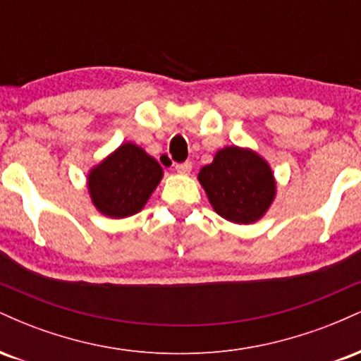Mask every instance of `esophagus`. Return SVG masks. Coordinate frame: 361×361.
I'll return each mask as SVG.
<instances>
[{"label": "esophagus", "instance_id": "34e87169", "mask_svg": "<svg viewBox=\"0 0 361 361\" xmlns=\"http://www.w3.org/2000/svg\"><path fill=\"white\" fill-rule=\"evenodd\" d=\"M176 171L180 173V175H188V173L192 171V163H190V161H185V163L176 164Z\"/></svg>", "mask_w": 361, "mask_h": 361}]
</instances>
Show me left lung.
<instances>
[{
    "label": "left lung",
    "instance_id": "obj_1",
    "mask_svg": "<svg viewBox=\"0 0 361 361\" xmlns=\"http://www.w3.org/2000/svg\"><path fill=\"white\" fill-rule=\"evenodd\" d=\"M209 202L221 217L256 222L275 198V180L267 161L251 149L224 147L198 173Z\"/></svg>",
    "mask_w": 361,
    "mask_h": 361
}]
</instances>
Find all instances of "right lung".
Wrapping results in <instances>:
<instances>
[{"label":"right lung","mask_w":361,"mask_h":361,"mask_svg":"<svg viewBox=\"0 0 361 361\" xmlns=\"http://www.w3.org/2000/svg\"><path fill=\"white\" fill-rule=\"evenodd\" d=\"M163 178V168L135 144H122L90 171L88 190L94 207L114 219L137 214Z\"/></svg>","instance_id":"add662e5"}]
</instances>
